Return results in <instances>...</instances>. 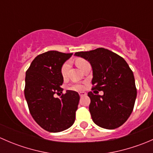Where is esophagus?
<instances>
[{"instance_id": "obj_1", "label": "esophagus", "mask_w": 153, "mask_h": 153, "mask_svg": "<svg viewBox=\"0 0 153 153\" xmlns=\"http://www.w3.org/2000/svg\"><path fill=\"white\" fill-rule=\"evenodd\" d=\"M79 95H80V97L85 96V95H86V92H79Z\"/></svg>"}]
</instances>
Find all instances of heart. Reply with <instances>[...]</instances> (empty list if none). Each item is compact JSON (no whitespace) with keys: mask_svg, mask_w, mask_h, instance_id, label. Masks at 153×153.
Instances as JSON below:
<instances>
[{"mask_svg":"<svg viewBox=\"0 0 153 153\" xmlns=\"http://www.w3.org/2000/svg\"><path fill=\"white\" fill-rule=\"evenodd\" d=\"M87 61H86V60L83 59V58H78V59L76 60V64L80 69H81L83 66H84L86 64H87ZM69 67H70V63H69V61L64 63V64H63L62 67L61 68V74L63 77L67 76ZM83 87H84V86H83L82 84H74L69 87V89H72V90H81V89H83Z\"/></svg>","mask_w":153,"mask_h":153,"instance_id":"heart-1","label":"heart"}]
</instances>
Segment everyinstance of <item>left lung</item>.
Segmentation results:
<instances>
[{"label":"left lung","mask_w":153,"mask_h":153,"mask_svg":"<svg viewBox=\"0 0 153 153\" xmlns=\"http://www.w3.org/2000/svg\"><path fill=\"white\" fill-rule=\"evenodd\" d=\"M75 55L90 63L92 90L104 92L103 95L88 92L92 121L104 129L121 126L132 113L137 96L133 72L127 63L122 57L104 48L75 52Z\"/></svg>","instance_id":"8db88e82"}]
</instances>
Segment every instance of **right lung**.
I'll list each match as a JSON object with an SVG mask.
<instances>
[{"instance_id":"obj_1","label":"right lung","mask_w":153,"mask_h":153,"mask_svg":"<svg viewBox=\"0 0 153 153\" xmlns=\"http://www.w3.org/2000/svg\"><path fill=\"white\" fill-rule=\"evenodd\" d=\"M72 53L48 51L38 55L26 72L24 95L30 114L41 127L50 132H58L75 122L80 96L75 91L62 93L64 78L61 68ZM61 95V94H60Z\"/></svg>"}]
</instances>
